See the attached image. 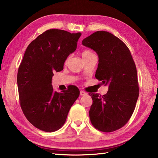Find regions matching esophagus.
<instances>
[{
	"instance_id": "esophagus-1",
	"label": "esophagus",
	"mask_w": 158,
	"mask_h": 158,
	"mask_svg": "<svg viewBox=\"0 0 158 158\" xmlns=\"http://www.w3.org/2000/svg\"><path fill=\"white\" fill-rule=\"evenodd\" d=\"M87 95V93H85V91H84V90H81V91H80V95Z\"/></svg>"
}]
</instances>
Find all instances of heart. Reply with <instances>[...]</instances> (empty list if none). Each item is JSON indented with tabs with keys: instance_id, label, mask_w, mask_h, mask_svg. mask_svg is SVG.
Listing matches in <instances>:
<instances>
[{
	"instance_id": "1",
	"label": "heart",
	"mask_w": 158,
	"mask_h": 158,
	"mask_svg": "<svg viewBox=\"0 0 158 158\" xmlns=\"http://www.w3.org/2000/svg\"><path fill=\"white\" fill-rule=\"evenodd\" d=\"M92 55H94V53H93V52H92V51L88 50V49L83 51L82 53H81V56H82V57H83V59H84V58H87V57H89V56H92ZM68 59H69V58H68L66 59V60H65L66 63L68 62Z\"/></svg>"
}]
</instances>
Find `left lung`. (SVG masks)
Listing matches in <instances>:
<instances>
[{"mask_svg":"<svg viewBox=\"0 0 158 158\" xmlns=\"http://www.w3.org/2000/svg\"><path fill=\"white\" fill-rule=\"evenodd\" d=\"M82 44L98 53L95 78L109 86L102 96L89 94L90 122L101 132H114L127 123L135 110L139 93L135 63L124 42L109 32H95Z\"/></svg>","mask_w":158,"mask_h":158,"instance_id":"left-lung-1","label":"left lung"}]
</instances>
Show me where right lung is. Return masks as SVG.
<instances>
[{
    "label": "right lung",
    "mask_w": 158,
    "mask_h": 158,
    "mask_svg": "<svg viewBox=\"0 0 158 158\" xmlns=\"http://www.w3.org/2000/svg\"><path fill=\"white\" fill-rule=\"evenodd\" d=\"M81 35L50 29L37 36L26 50L17 73L19 96L23 114L39 130H59L79 97L75 85L57 93L52 80L53 73L63 70L67 58L76 50Z\"/></svg>",
    "instance_id": "1"
}]
</instances>
